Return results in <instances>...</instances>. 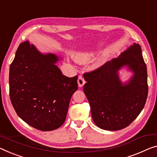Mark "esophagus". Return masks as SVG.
Listing matches in <instances>:
<instances>
[{
    "mask_svg": "<svg viewBox=\"0 0 157 157\" xmlns=\"http://www.w3.org/2000/svg\"><path fill=\"white\" fill-rule=\"evenodd\" d=\"M86 81H85V79L83 77L82 75H79L78 76V86L79 87H82L83 86L84 84H85Z\"/></svg>",
    "mask_w": 157,
    "mask_h": 157,
    "instance_id": "1",
    "label": "esophagus"
}]
</instances>
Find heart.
<instances>
[{
    "label": "heart",
    "mask_w": 157,
    "mask_h": 157,
    "mask_svg": "<svg viewBox=\"0 0 157 157\" xmlns=\"http://www.w3.org/2000/svg\"><path fill=\"white\" fill-rule=\"evenodd\" d=\"M95 57V52L93 51L82 52L75 56V60L79 64H86Z\"/></svg>",
    "instance_id": "1"
}]
</instances>
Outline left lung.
Returning <instances> with one entry per match:
<instances>
[{
    "label": "left lung",
    "mask_w": 157,
    "mask_h": 157,
    "mask_svg": "<svg viewBox=\"0 0 157 157\" xmlns=\"http://www.w3.org/2000/svg\"><path fill=\"white\" fill-rule=\"evenodd\" d=\"M126 65L134 76L123 85L117 73ZM84 74L83 91L93 121L99 128L107 131L123 129L143 110L148 94L147 72L139 44L134 43L117 58Z\"/></svg>",
    "instance_id": "obj_1"
}]
</instances>
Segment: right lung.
<instances>
[{
	"label": "right lung",
	"instance_id": "right-lung-1",
	"mask_svg": "<svg viewBox=\"0 0 157 157\" xmlns=\"http://www.w3.org/2000/svg\"><path fill=\"white\" fill-rule=\"evenodd\" d=\"M57 60L53 54L40 53L26 40L19 45L10 67V98L14 110L42 131L64 124L71 96L78 90V76L62 75L55 65Z\"/></svg>",
	"mask_w": 157,
	"mask_h": 157
}]
</instances>
